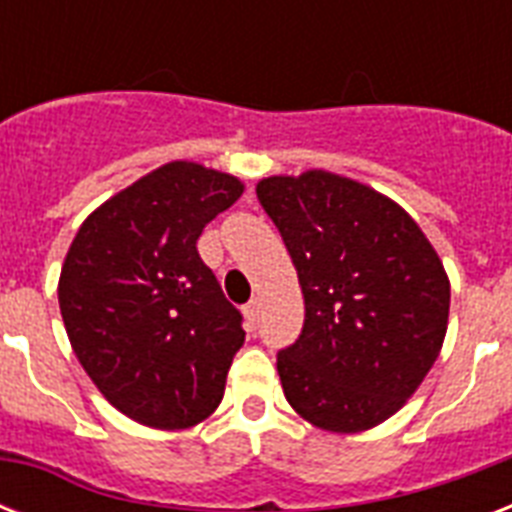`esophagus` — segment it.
I'll return each instance as SVG.
<instances>
[{
    "instance_id": "obj_1",
    "label": "esophagus",
    "mask_w": 512,
    "mask_h": 512,
    "mask_svg": "<svg viewBox=\"0 0 512 512\" xmlns=\"http://www.w3.org/2000/svg\"><path fill=\"white\" fill-rule=\"evenodd\" d=\"M244 319H247L249 329L255 327V321H257V300H249V303L244 305Z\"/></svg>"
}]
</instances>
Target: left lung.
Listing matches in <instances>:
<instances>
[{"label": "left lung", "mask_w": 512, "mask_h": 512, "mask_svg": "<svg viewBox=\"0 0 512 512\" xmlns=\"http://www.w3.org/2000/svg\"><path fill=\"white\" fill-rule=\"evenodd\" d=\"M257 199L305 297L303 332L279 350L284 396L335 433L396 414L438 358L449 279L420 225L382 193L332 172L268 177Z\"/></svg>", "instance_id": "1"}]
</instances>
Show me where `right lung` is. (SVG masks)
Here are the masks:
<instances>
[{
    "mask_svg": "<svg viewBox=\"0 0 512 512\" xmlns=\"http://www.w3.org/2000/svg\"><path fill=\"white\" fill-rule=\"evenodd\" d=\"M241 191L225 172L164 164L95 209L68 249L58 303L71 348L135 422L191 428L223 401L244 329L196 241Z\"/></svg>",
    "mask_w": 512,
    "mask_h": 512,
    "instance_id": "right-lung-1",
    "label": "right lung"
}]
</instances>
